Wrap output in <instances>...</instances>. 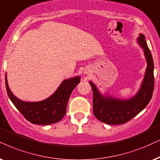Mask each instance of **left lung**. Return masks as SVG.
I'll return each instance as SVG.
<instances>
[{"label":"left lung","instance_id":"1","mask_svg":"<svg viewBox=\"0 0 160 160\" xmlns=\"http://www.w3.org/2000/svg\"><path fill=\"white\" fill-rule=\"evenodd\" d=\"M145 38L140 34L138 43L144 49L148 66L142 86L136 96L127 100L110 97L104 98L99 93L95 85L89 82L93 91V112L101 122L109 125L124 124L142 112L150 102L154 87L153 61Z\"/></svg>","mask_w":160,"mask_h":160}]
</instances>
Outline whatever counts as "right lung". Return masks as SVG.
<instances>
[{
  "label": "right lung",
  "mask_w": 160,
  "mask_h": 160,
  "mask_svg": "<svg viewBox=\"0 0 160 160\" xmlns=\"http://www.w3.org/2000/svg\"><path fill=\"white\" fill-rule=\"evenodd\" d=\"M6 88L8 96L20 113L30 122L38 125H50L59 122L66 112L68 101L72 91L80 82V77L64 80L50 98L37 102L20 100L10 91L6 76Z\"/></svg>",
  "instance_id": "add662e5"
}]
</instances>
